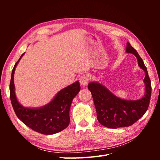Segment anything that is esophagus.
I'll return each mask as SVG.
<instances>
[{
  "mask_svg": "<svg viewBox=\"0 0 160 160\" xmlns=\"http://www.w3.org/2000/svg\"><path fill=\"white\" fill-rule=\"evenodd\" d=\"M89 76L88 75H82L79 78V82H80V84L82 86H86L87 85H88V82H89Z\"/></svg>",
  "mask_w": 160,
  "mask_h": 160,
  "instance_id": "34e87169",
  "label": "esophagus"
}]
</instances>
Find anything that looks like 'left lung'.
Returning a JSON list of instances; mask_svg holds the SVG:
<instances>
[{
	"mask_svg": "<svg viewBox=\"0 0 160 160\" xmlns=\"http://www.w3.org/2000/svg\"><path fill=\"white\" fill-rule=\"evenodd\" d=\"M126 52L137 58L139 67L145 72V93L141 99L125 100L121 99L99 82H91L88 89L93 97L98 122L108 128L129 127L136 122L146 112L152 93L151 81L146 67L138 52L128 42Z\"/></svg>",
	"mask_w": 160,
	"mask_h": 160,
	"instance_id": "8db88e82",
	"label": "left lung"
}]
</instances>
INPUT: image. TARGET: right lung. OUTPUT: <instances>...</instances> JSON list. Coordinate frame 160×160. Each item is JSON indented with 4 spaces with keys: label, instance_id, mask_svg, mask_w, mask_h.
<instances>
[{
    "label": "right lung",
    "instance_id": "obj_1",
    "mask_svg": "<svg viewBox=\"0 0 160 160\" xmlns=\"http://www.w3.org/2000/svg\"><path fill=\"white\" fill-rule=\"evenodd\" d=\"M22 55L14 65L10 83V98L13 109L18 118L35 132L44 135H52L68 127L70 122L69 110L72 101L81 89L77 81L60 90L49 103L40 108H25L17 100L14 84V74Z\"/></svg>",
    "mask_w": 160,
    "mask_h": 160
}]
</instances>
